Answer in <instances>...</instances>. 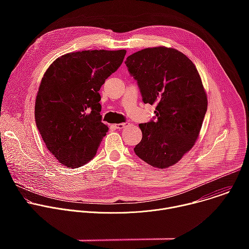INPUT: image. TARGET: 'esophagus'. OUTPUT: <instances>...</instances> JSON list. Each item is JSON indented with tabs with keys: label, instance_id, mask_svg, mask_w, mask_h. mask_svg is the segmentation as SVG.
Instances as JSON below:
<instances>
[{
	"label": "esophagus",
	"instance_id": "esophagus-1",
	"mask_svg": "<svg viewBox=\"0 0 249 249\" xmlns=\"http://www.w3.org/2000/svg\"><path fill=\"white\" fill-rule=\"evenodd\" d=\"M127 125H128V123H119V124H114V127H115L116 129L121 130V129L125 128Z\"/></svg>",
	"mask_w": 249,
	"mask_h": 249
}]
</instances>
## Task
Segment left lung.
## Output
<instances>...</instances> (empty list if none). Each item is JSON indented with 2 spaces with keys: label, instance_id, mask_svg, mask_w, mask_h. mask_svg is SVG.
I'll return each mask as SVG.
<instances>
[{
  "label": "left lung",
  "instance_id": "left-lung-1",
  "mask_svg": "<svg viewBox=\"0 0 249 249\" xmlns=\"http://www.w3.org/2000/svg\"><path fill=\"white\" fill-rule=\"evenodd\" d=\"M125 64L144 103H157V120L139 124L143 137L134 152L154 167L171 166L194 146L207 111L198 71L186 55L163 46L140 50Z\"/></svg>",
  "mask_w": 249,
  "mask_h": 249
}]
</instances>
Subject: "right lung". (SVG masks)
I'll return each mask as SVG.
<instances>
[{
  "label": "right lung",
  "instance_id": "right-lung-1",
  "mask_svg": "<svg viewBox=\"0 0 249 249\" xmlns=\"http://www.w3.org/2000/svg\"><path fill=\"white\" fill-rule=\"evenodd\" d=\"M126 50H85L57 58L35 100V122L46 148L67 167L78 168L97 152L108 131L101 122L99 89L120 67Z\"/></svg>",
  "mask_w": 249,
  "mask_h": 249
}]
</instances>
